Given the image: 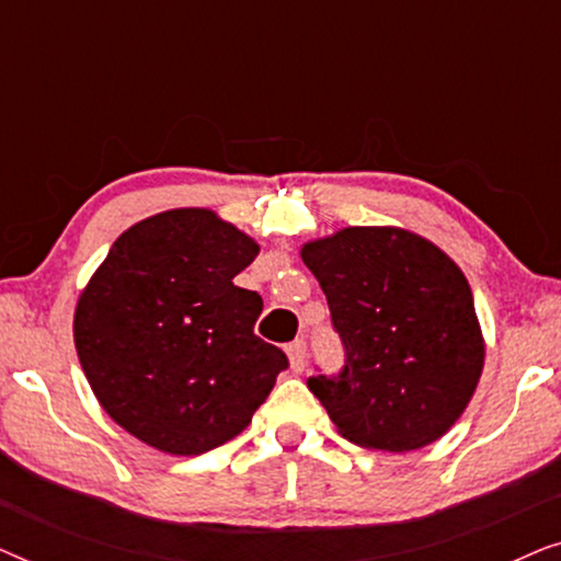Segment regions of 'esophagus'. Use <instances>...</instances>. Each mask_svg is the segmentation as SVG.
Instances as JSON below:
<instances>
[{
  "label": "esophagus",
  "instance_id": "obj_1",
  "mask_svg": "<svg viewBox=\"0 0 561 561\" xmlns=\"http://www.w3.org/2000/svg\"><path fill=\"white\" fill-rule=\"evenodd\" d=\"M288 359H290V370L304 373V367H306V342L304 340L288 344Z\"/></svg>",
  "mask_w": 561,
  "mask_h": 561
}]
</instances>
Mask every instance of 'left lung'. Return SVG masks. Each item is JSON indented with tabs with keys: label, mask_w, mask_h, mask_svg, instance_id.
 <instances>
[{
	"label": "left lung",
	"mask_w": 561,
	"mask_h": 561,
	"mask_svg": "<svg viewBox=\"0 0 561 561\" xmlns=\"http://www.w3.org/2000/svg\"><path fill=\"white\" fill-rule=\"evenodd\" d=\"M344 344L340 375L309 378L344 439L411 451L455 426L485 365L470 283L434 242L401 227H347L306 242Z\"/></svg>",
	"instance_id": "obj_1"
}]
</instances>
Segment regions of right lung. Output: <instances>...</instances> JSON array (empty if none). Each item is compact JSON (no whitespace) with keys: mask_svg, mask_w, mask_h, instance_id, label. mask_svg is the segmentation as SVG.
Wrapping results in <instances>:
<instances>
[{"mask_svg":"<svg viewBox=\"0 0 561 561\" xmlns=\"http://www.w3.org/2000/svg\"><path fill=\"white\" fill-rule=\"evenodd\" d=\"M260 244L209 209H171L117 237L73 313L102 409L165 455L244 432L288 357L255 334L263 298L234 286Z\"/></svg>","mask_w":561,"mask_h":561,"instance_id":"obj_1","label":"right lung"}]
</instances>
